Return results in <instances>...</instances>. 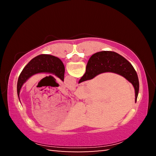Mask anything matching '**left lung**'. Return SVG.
<instances>
[{
  "label": "left lung",
  "mask_w": 156,
  "mask_h": 156,
  "mask_svg": "<svg viewBox=\"0 0 156 156\" xmlns=\"http://www.w3.org/2000/svg\"><path fill=\"white\" fill-rule=\"evenodd\" d=\"M51 73L57 76L64 81L65 66L58 58L47 54H41L34 58L25 66L18 77L17 83V94H19L23 84L31 76L38 73Z\"/></svg>",
  "instance_id": "obj_1"
}]
</instances>
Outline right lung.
<instances>
[{"label":"right lung","instance_id":"right-lung-1","mask_svg":"<svg viewBox=\"0 0 156 156\" xmlns=\"http://www.w3.org/2000/svg\"><path fill=\"white\" fill-rule=\"evenodd\" d=\"M105 72L118 73L130 82L135 89L136 102L139 91L138 75L131 63L115 52L104 51L92 55L87 65L86 72L80 78L79 83L91 80Z\"/></svg>","mask_w":156,"mask_h":156}]
</instances>
